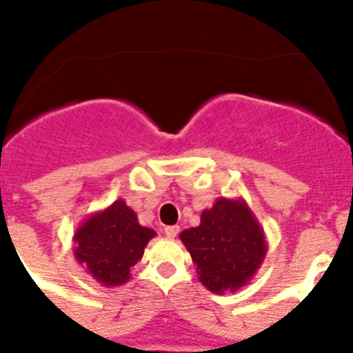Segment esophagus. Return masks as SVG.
Listing matches in <instances>:
<instances>
[{
	"instance_id": "esophagus-1",
	"label": "esophagus",
	"mask_w": 353,
	"mask_h": 353,
	"mask_svg": "<svg viewBox=\"0 0 353 353\" xmlns=\"http://www.w3.org/2000/svg\"><path fill=\"white\" fill-rule=\"evenodd\" d=\"M180 228L179 226H166L164 228V233H166L168 239H174V236L179 235Z\"/></svg>"
}]
</instances>
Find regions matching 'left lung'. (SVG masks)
<instances>
[{
	"label": "left lung",
	"instance_id": "8db88e82",
	"mask_svg": "<svg viewBox=\"0 0 353 353\" xmlns=\"http://www.w3.org/2000/svg\"><path fill=\"white\" fill-rule=\"evenodd\" d=\"M201 285L212 293L236 292L251 281L267 254V240L244 198H217L201 223L180 233Z\"/></svg>",
	"mask_w": 353,
	"mask_h": 353
}]
</instances>
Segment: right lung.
Segmentation results:
<instances>
[{"label":"right lung","instance_id":"add662e5","mask_svg":"<svg viewBox=\"0 0 353 353\" xmlns=\"http://www.w3.org/2000/svg\"><path fill=\"white\" fill-rule=\"evenodd\" d=\"M155 235L152 228L139 224L136 212L120 198L79 224L72 239L74 256L102 286H121Z\"/></svg>","mask_w":353,"mask_h":353}]
</instances>
